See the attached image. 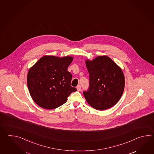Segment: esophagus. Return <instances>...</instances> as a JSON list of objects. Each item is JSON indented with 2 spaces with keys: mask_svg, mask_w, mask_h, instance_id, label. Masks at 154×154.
Wrapping results in <instances>:
<instances>
[{
  "mask_svg": "<svg viewBox=\"0 0 154 154\" xmlns=\"http://www.w3.org/2000/svg\"><path fill=\"white\" fill-rule=\"evenodd\" d=\"M76 88H77V90H78V91H80L81 90V89H82V88H81V86H80V85H78V86H77V87H76Z\"/></svg>",
  "mask_w": 154,
  "mask_h": 154,
  "instance_id": "34e87169",
  "label": "esophagus"
}]
</instances>
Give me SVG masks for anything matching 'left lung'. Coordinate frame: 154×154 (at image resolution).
<instances>
[{
  "instance_id": "left-lung-1",
  "label": "left lung",
  "mask_w": 154,
  "mask_h": 154,
  "mask_svg": "<svg viewBox=\"0 0 154 154\" xmlns=\"http://www.w3.org/2000/svg\"><path fill=\"white\" fill-rule=\"evenodd\" d=\"M89 73L88 91L83 92L87 102L97 110L115 106L121 97L125 86L121 68L109 57L99 56L85 60Z\"/></svg>"
}]
</instances>
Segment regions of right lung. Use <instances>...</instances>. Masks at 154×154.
<instances>
[{
	"label": "right lung",
	"instance_id": "obj_1",
	"mask_svg": "<svg viewBox=\"0 0 154 154\" xmlns=\"http://www.w3.org/2000/svg\"><path fill=\"white\" fill-rule=\"evenodd\" d=\"M73 57L44 56L29 68L27 84L33 100L39 107L52 109L65 103L76 88L70 85L68 68Z\"/></svg>",
	"mask_w": 154,
	"mask_h": 154
}]
</instances>
